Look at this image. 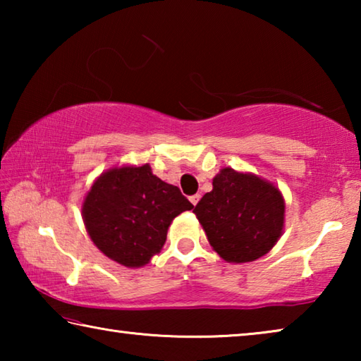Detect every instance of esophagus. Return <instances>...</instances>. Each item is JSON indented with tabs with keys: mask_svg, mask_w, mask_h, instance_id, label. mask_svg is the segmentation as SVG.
Returning <instances> with one entry per match:
<instances>
[{
	"mask_svg": "<svg viewBox=\"0 0 361 361\" xmlns=\"http://www.w3.org/2000/svg\"><path fill=\"white\" fill-rule=\"evenodd\" d=\"M189 200H191V204H192V205H197V202L200 200V195H199V194L191 195V197H189Z\"/></svg>",
	"mask_w": 361,
	"mask_h": 361,
	"instance_id": "1",
	"label": "esophagus"
}]
</instances>
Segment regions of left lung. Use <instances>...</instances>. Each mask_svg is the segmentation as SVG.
<instances>
[{
    "mask_svg": "<svg viewBox=\"0 0 361 361\" xmlns=\"http://www.w3.org/2000/svg\"><path fill=\"white\" fill-rule=\"evenodd\" d=\"M194 213L212 248L226 262H250L283 234L285 199L274 183L231 167L219 170Z\"/></svg>",
    "mask_w": 361,
    "mask_h": 361,
    "instance_id": "1",
    "label": "left lung"
}]
</instances>
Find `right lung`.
Wrapping results in <instances>:
<instances>
[{
  "mask_svg": "<svg viewBox=\"0 0 361 361\" xmlns=\"http://www.w3.org/2000/svg\"><path fill=\"white\" fill-rule=\"evenodd\" d=\"M192 204L180 189L143 166L111 167L82 200V221L94 245L126 267H143L161 252L173 218Z\"/></svg>",
  "mask_w": 361,
  "mask_h": 361,
  "instance_id": "obj_1",
  "label": "right lung"
}]
</instances>
